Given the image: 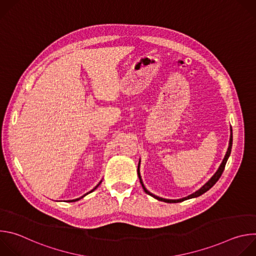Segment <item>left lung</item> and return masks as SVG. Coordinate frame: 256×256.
Wrapping results in <instances>:
<instances>
[{
    "instance_id": "8db88e82",
    "label": "left lung",
    "mask_w": 256,
    "mask_h": 256,
    "mask_svg": "<svg viewBox=\"0 0 256 256\" xmlns=\"http://www.w3.org/2000/svg\"><path fill=\"white\" fill-rule=\"evenodd\" d=\"M232 142H233V134H232V128H231V134H230V140H229V147H228L227 153H226V155H225V157H224V159H223V161H222L220 167H218V169L216 170V172L212 176V178L206 182V184L204 186H202L198 190H196V192L190 194V196H186V198H179V200H167V198H163L151 194L149 190H147V188H144V184H142V178H140V162H138V175L140 182V184H142V186L144 192L148 194L149 196H153V198H155L158 200L165 202H184V200H190V198H198V196L204 194L210 188H212V186L216 184V182L218 180V178L221 177V175H222V173H223V171H224V169H225L226 163H227V161H228V158H229V156H230V154H231Z\"/></svg>"
}]
</instances>
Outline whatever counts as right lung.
<instances>
[{"label": "right lung", "mask_w": 256, "mask_h": 256, "mask_svg": "<svg viewBox=\"0 0 256 256\" xmlns=\"http://www.w3.org/2000/svg\"><path fill=\"white\" fill-rule=\"evenodd\" d=\"M100 184H101V181H100V182H99V184H97V186H95V188H93V190H91V192H87V194H84V196H81V198H76V200H68V202H77V200H81V198H84V196H87V194H90V192H94V190H96V188H98V186H100Z\"/></svg>", "instance_id": "obj_1"}]
</instances>
